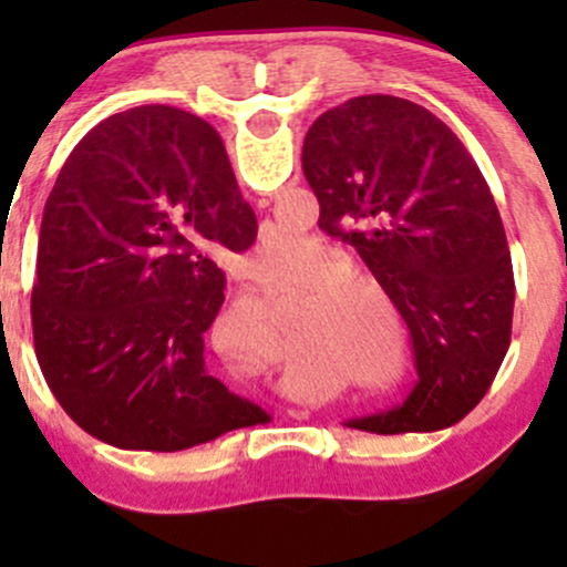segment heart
Masks as SVG:
<instances>
[{"label": "heart", "mask_w": 567, "mask_h": 567, "mask_svg": "<svg viewBox=\"0 0 567 567\" xmlns=\"http://www.w3.org/2000/svg\"><path fill=\"white\" fill-rule=\"evenodd\" d=\"M305 241H307V233L296 230V227H288V225H271V230H268V236L262 238L257 251H260L262 260H277V257L299 251L305 247ZM346 293H348V285L346 288L334 290L337 299ZM351 342H353L351 346L353 359H357L359 368L368 370V373H381V370H386V364L392 362V334L384 329V326L375 323V320L364 316L357 318ZM398 359L403 362V337H400L398 342Z\"/></svg>", "instance_id": "obj_1"}]
</instances>
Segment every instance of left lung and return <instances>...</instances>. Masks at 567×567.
Segmentation results:
<instances>
[{"label":"left lung","instance_id":"8db88e82","mask_svg":"<svg viewBox=\"0 0 567 567\" xmlns=\"http://www.w3.org/2000/svg\"><path fill=\"white\" fill-rule=\"evenodd\" d=\"M301 167L320 230L368 262L414 342L416 386L400 409L351 425L442 431L488 392L511 348V249L463 142L414 101L359 95L310 125Z\"/></svg>","mask_w":567,"mask_h":567}]
</instances>
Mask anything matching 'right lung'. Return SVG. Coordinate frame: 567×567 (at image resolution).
<instances>
[{
  "instance_id": "1",
  "label": "right lung",
  "mask_w": 567,
  "mask_h": 567,
  "mask_svg": "<svg viewBox=\"0 0 567 567\" xmlns=\"http://www.w3.org/2000/svg\"><path fill=\"white\" fill-rule=\"evenodd\" d=\"M225 142L175 106L95 125L43 208L32 334L56 403L120 450L177 453L268 422L205 368L225 251L255 244Z\"/></svg>"
}]
</instances>
